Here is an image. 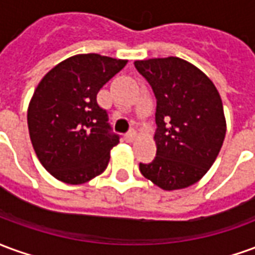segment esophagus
I'll use <instances>...</instances> for the list:
<instances>
[{
    "label": "esophagus",
    "instance_id": "34e87169",
    "mask_svg": "<svg viewBox=\"0 0 255 255\" xmlns=\"http://www.w3.org/2000/svg\"><path fill=\"white\" fill-rule=\"evenodd\" d=\"M135 138H136V132H135V131H131V132H128L127 135H126V140H127V142H133Z\"/></svg>",
    "mask_w": 255,
    "mask_h": 255
}]
</instances>
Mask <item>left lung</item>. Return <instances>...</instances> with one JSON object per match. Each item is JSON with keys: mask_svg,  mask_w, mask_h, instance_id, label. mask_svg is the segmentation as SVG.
<instances>
[{"mask_svg": "<svg viewBox=\"0 0 255 255\" xmlns=\"http://www.w3.org/2000/svg\"><path fill=\"white\" fill-rule=\"evenodd\" d=\"M135 68L157 98V155L140 173L165 191L199 182L217 158L227 122L213 82L179 57L136 60Z\"/></svg>", "mask_w": 255, "mask_h": 255, "instance_id": "8db88e82", "label": "left lung"}]
</instances>
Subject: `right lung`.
Instances as JSON below:
<instances>
[{"label": "right lung", "mask_w": 255, "mask_h": 255, "mask_svg": "<svg viewBox=\"0 0 255 255\" xmlns=\"http://www.w3.org/2000/svg\"><path fill=\"white\" fill-rule=\"evenodd\" d=\"M128 60L97 53L65 58L42 78L31 97L27 123L43 168L67 184H83L105 171L119 136L97 104L106 82Z\"/></svg>", "instance_id": "add662e5"}]
</instances>
